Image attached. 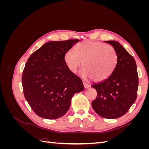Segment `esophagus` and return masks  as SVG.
Masks as SVG:
<instances>
[{"instance_id":"esophagus-1","label":"esophagus","mask_w":149,"mask_h":149,"mask_svg":"<svg viewBox=\"0 0 149 149\" xmlns=\"http://www.w3.org/2000/svg\"><path fill=\"white\" fill-rule=\"evenodd\" d=\"M83 85H84V87L85 88H88L89 87V84L86 83H83Z\"/></svg>"}]
</instances>
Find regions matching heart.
<instances>
[{
	"mask_svg": "<svg viewBox=\"0 0 149 149\" xmlns=\"http://www.w3.org/2000/svg\"><path fill=\"white\" fill-rule=\"evenodd\" d=\"M75 52L68 50L64 59L72 73H76L83 63L84 78L101 82L113 72L117 62L114 48L103 43L86 40L75 47Z\"/></svg>",
	"mask_w": 149,
	"mask_h": 149,
	"instance_id": "b5f03b06",
	"label": "heart"
}]
</instances>
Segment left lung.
<instances>
[{
  "label": "left lung",
  "mask_w": 149,
  "mask_h": 149,
  "mask_svg": "<svg viewBox=\"0 0 149 149\" xmlns=\"http://www.w3.org/2000/svg\"><path fill=\"white\" fill-rule=\"evenodd\" d=\"M104 42L113 47L117 62L109 78L91 86L97 96L91 104L99 116L112 119L124 115L136 101L139 77L136 61L123 45L116 41Z\"/></svg>",
  "instance_id": "1"
}]
</instances>
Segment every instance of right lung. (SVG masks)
Masks as SVG:
<instances>
[{
  "mask_svg": "<svg viewBox=\"0 0 149 149\" xmlns=\"http://www.w3.org/2000/svg\"><path fill=\"white\" fill-rule=\"evenodd\" d=\"M78 39L45 43L26 61L22 83L25 100L35 113L44 119H56L68 111L71 98L84 88L81 79L69 70L66 52Z\"/></svg>",
  "mask_w": 149,
  "mask_h": 149,
  "instance_id": "add662e5",
  "label": "right lung"
}]
</instances>
